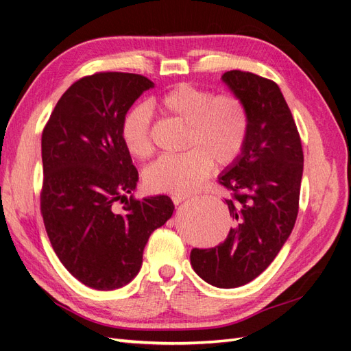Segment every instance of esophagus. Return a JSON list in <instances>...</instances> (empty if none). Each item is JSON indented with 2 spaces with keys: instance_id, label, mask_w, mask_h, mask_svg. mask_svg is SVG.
I'll return each mask as SVG.
<instances>
[{
  "instance_id": "1",
  "label": "esophagus",
  "mask_w": 351,
  "mask_h": 351,
  "mask_svg": "<svg viewBox=\"0 0 351 351\" xmlns=\"http://www.w3.org/2000/svg\"><path fill=\"white\" fill-rule=\"evenodd\" d=\"M189 197H190L189 195H174V196H173V202H174L176 205H178V204H182L183 200H186V199H189Z\"/></svg>"
}]
</instances>
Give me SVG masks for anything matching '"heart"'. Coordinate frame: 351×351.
Here are the masks:
<instances>
[{"instance_id":"obj_1","label":"heart","mask_w":351,"mask_h":351,"mask_svg":"<svg viewBox=\"0 0 351 351\" xmlns=\"http://www.w3.org/2000/svg\"><path fill=\"white\" fill-rule=\"evenodd\" d=\"M164 117L186 127L183 151L177 156L158 159L145 173L149 192L184 195L195 190L210 173L239 161L250 132V114L237 93L214 95L209 89L178 83L151 101ZM151 115L143 105L125 114L121 123L123 145L133 158L152 155Z\"/></svg>"}]
</instances>
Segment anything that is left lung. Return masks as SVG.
I'll use <instances>...</instances> for the list:
<instances>
[{"mask_svg":"<svg viewBox=\"0 0 351 351\" xmlns=\"http://www.w3.org/2000/svg\"><path fill=\"white\" fill-rule=\"evenodd\" d=\"M250 114L246 147L218 183L234 222L224 243L193 249L190 263L202 280L234 289L267 269L291 234L299 214L303 149L299 130L278 84L241 70L222 76Z\"/></svg>","mask_w":351,"mask_h":351,"instance_id":"left-lung-1","label":"left lung"}]
</instances>
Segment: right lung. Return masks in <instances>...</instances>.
Wrapping results in <instances>:
<instances>
[{
	"instance_id": "obj_1",
	"label": "right lung",
	"mask_w": 351,
	"mask_h": 351,
	"mask_svg": "<svg viewBox=\"0 0 351 351\" xmlns=\"http://www.w3.org/2000/svg\"><path fill=\"white\" fill-rule=\"evenodd\" d=\"M152 86L134 73L84 76L60 98L42 132L47 234L66 269L95 290L130 282L147 239L174 212L168 196H133L139 173L120 133L127 111Z\"/></svg>"
}]
</instances>
